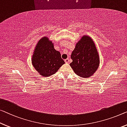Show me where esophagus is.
Instances as JSON below:
<instances>
[{
    "instance_id": "esophagus-1",
    "label": "esophagus",
    "mask_w": 127,
    "mask_h": 127,
    "mask_svg": "<svg viewBox=\"0 0 127 127\" xmlns=\"http://www.w3.org/2000/svg\"><path fill=\"white\" fill-rule=\"evenodd\" d=\"M64 61H65V63H69V59H68V58L64 60Z\"/></svg>"
}]
</instances>
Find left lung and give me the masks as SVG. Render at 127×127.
I'll list each match as a JSON object with an SVG mask.
<instances>
[{
	"instance_id": "left-lung-1",
	"label": "left lung",
	"mask_w": 127,
	"mask_h": 127,
	"mask_svg": "<svg viewBox=\"0 0 127 127\" xmlns=\"http://www.w3.org/2000/svg\"><path fill=\"white\" fill-rule=\"evenodd\" d=\"M69 65L76 74L88 78L93 75L100 64V58L94 41L88 35H83L76 44Z\"/></svg>"
}]
</instances>
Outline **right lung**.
<instances>
[{"instance_id":"right-lung-1","label":"right lung","mask_w":127,"mask_h":127,"mask_svg":"<svg viewBox=\"0 0 127 127\" xmlns=\"http://www.w3.org/2000/svg\"><path fill=\"white\" fill-rule=\"evenodd\" d=\"M31 62L34 68L43 77L54 75L65 63L60 52L55 49L54 44L46 36L37 41Z\"/></svg>"}]
</instances>
